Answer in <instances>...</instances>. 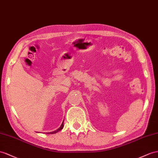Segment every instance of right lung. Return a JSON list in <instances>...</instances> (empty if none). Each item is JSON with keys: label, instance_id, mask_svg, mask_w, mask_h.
<instances>
[{"label": "right lung", "instance_id": "add662e5", "mask_svg": "<svg viewBox=\"0 0 158 158\" xmlns=\"http://www.w3.org/2000/svg\"><path fill=\"white\" fill-rule=\"evenodd\" d=\"M63 128V123L61 124V125H60V127L58 129H56V130H55V131H54L50 132V133H51V134H52V133H57L58 131H59L61 130V129H62Z\"/></svg>", "mask_w": 158, "mask_h": 158}]
</instances>
